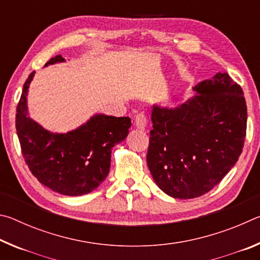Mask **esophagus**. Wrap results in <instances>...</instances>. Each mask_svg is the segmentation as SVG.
Listing matches in <instances>:
<instances>
[{"mask_svg": "<svg viewBox=\"0 0 260 260\" xmlns=\"http://www.w3.org/2000/svg\"><path fill=\"white\" fill-rule=\"evenodd\" d=\"M147 117L144 113H138L135 116V119H134V124L136 126V128H139L141 131H144V128L147 127Z\"/></svg>", "mask_w": 260, "mask_h": 260, "instance_id": "34e87169", "label": "esophagus"}]
</instances>
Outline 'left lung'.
<instances>
[{
	"mask_svg": "<svg viewBox=\"0 0 260 260\" xmlns=\"http://www.w3.org/2000/svg\"><path fill=\"white\" fill-rule=\"evenodd\" d=\"M174 109L153 107L147 162L153 180L174 199L204 195L235 165L246 135L243 90L227 73L193 87Z\"/></svg>",
	"mask_w": 260,
	"mask_h": 260,
	"instance_id": "obj_1",
	"label": "left lung"
}]
</instances>
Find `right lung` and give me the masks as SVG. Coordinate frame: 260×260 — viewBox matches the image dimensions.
Here are the masks:
<instances>
[{
  "mask_svg": "<svg viewBox=\"0 0 260 260\" xmlns=\"http://www.w3.org/2000/svg\"><path fill=\"white\" fill-rule=\"evenodd\" d=\"M57 61L64 58L57 55L46 67ZM34 73L24 83L16 114L17 135L26 164L39 181L56 192L81 196L95 190L109 174L114 144L128 135L131 118L96 114L76 131L49 133L27 116L26 95Z\"/></svg>",
  "mask_w": 260,
  "mask_h": 260,
  "instance_id": "1",
  "label": "right lung"
}]
</instances>
